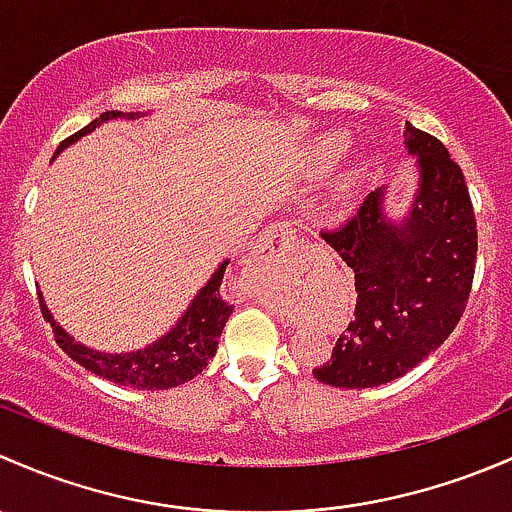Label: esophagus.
<instances>
[{
	"label": "esophagus",
	"instance_id": "1",
	"mask_svg": "<svg viewBox=\"0 0 512 512\" xmlns=\"http://www.w3.org/2000/svg\"><path fill=\"white\" fill-rule=\"evenodd\" d=\"M298 241L295 236V229L288 221H273L261 236H258L256 246H254V256L256 258H278L283 256L286 251H291Z\"/></svg>",
	"mask_w": 512,
	"mask_h": 512
}]
</instances>
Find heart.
<instances>
[{"mask_svg": "<svg viewBox=\"0 0 512 512\" xmlns=\"http://www.w3.org/2000/svg\"><path fill=\"white\" fill-rule=\"evenodd\" d=\"M340 147H342V138L323 140V145H320V162L328 160V157L333 155V152L340 150ZM362 179H365V167H362V165L347 167V170L335 179L333 192H330V199H333L335 204L347 202V199L355 194V189L362 184Z\"/></svg>", "mask_w": 512, "mask_h": 512, "instance_id": "b5f03b06", "label": "heart"}]
</instances>
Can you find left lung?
<instances>
[{"label":"left lung","instance_id":"obj_1","mask_svg":"<svg viewBox=\"0 0 512 512\" xmlns=\"http://www.w3.org/2000/svg\"><path fill=\"white\" fill-rule=\"evenodd\" d=\"M416 184L402 214L389 212V187L374 189L355 219L325 241L355 273V313L318 382L379 387L424 362L466 310L478 234L461 167L431 135L404 125Z\"/></svg>","mask_w":512,"mask_h":512}]
</instances>
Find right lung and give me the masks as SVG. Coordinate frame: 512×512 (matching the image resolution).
I'll use <instances>...</instances> for the list:
<instances>
[{
  "label": "right lung",
  "mask_w": 512,
  "mask_h": 512,
  "mask_svg": "<svg viewBox=\"0 0 512 512\" xmlns=\"http://www.w3.org/2000/svg\"><path fill=\"white\" fill-rule=\"evenodd\" d=\"M147 115L150 113H120V110H108V113H103L100 118L93 120V123H88L86 128L78 130L76 135L63 140L59 150H56L54 160L66 150V147L76 145L78 140L91 135L93 130L100 128L103 123L123 118L138 120L147 118ZM226 266H229V258H224V261L219 263L217 271H214L212 278L199 288L197 295L192 298V303L187 305V310L177 318V323L172 325L165 335L147 342V345L138 347V350L103 352L83 345V342H78L76 337L66 333V330L56 323L49 305H46L44 295L39 291L41 313H44L46 323H51L56 345H59L71 360H76L78 365L86 367L88 372L98 374V377L108 379V382L123 384V387L133 389H147V392H152V389H172L189 382V379H194L199 372L207 370L209 360H212L214 352H217L221 330H224L229 315L234 313V305L226 303L224 295L219 291L221 281H224Z\"/></svg>",
  "instance_id": "obj_1"
}]
</instances>
